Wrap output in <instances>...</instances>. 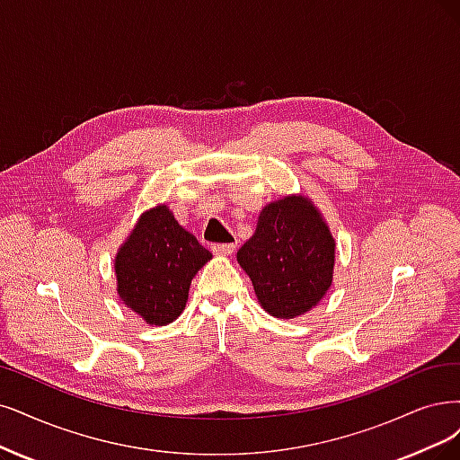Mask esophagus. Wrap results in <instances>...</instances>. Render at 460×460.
<instances>
[{
  "instance_id": "obj_1",
  "label": "esophagus",
  "mask_w": 460,
  "mask_h": 460,
  "mask_svg": "<svg viewBox=\"0 0 460 460\" xmlns=\"http://www.w3.org/2000/svg\"><path fill=\"white\" fill-rule=\"evenodd\" d=\"M234 250H236V244H234V243L214 244V246H212V252L216 253V256H233Z\"/></svg>"
}]
</instances>
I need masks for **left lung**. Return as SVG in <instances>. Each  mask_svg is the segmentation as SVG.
<instances>
[{"label": "left lung", "instance_id": "1", "mask_svg": "<svg viewBox=\"0 0 460 460\" xmlns=\"http://www.w3.org/2000/svg\"><path fill=\"white\" fill-rule=\"evenodd\" d=\"M236 261L270 316L296 318L330 290L335 241L311 199L288 195L261 210L256 233L236 252Z\"/></svg>", "mask_w": 460, "mask_h": 460}]
</instances>
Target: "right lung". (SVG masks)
I'll list each match as a JSON object with an SVG mask.
<instances>
[{
    "mask_svg": "<svg viewBox=\"0 0 460 460\" xmlns=\"http://www.w3.org/2000/svg\"><path fill=\"white\" fill-rule=\"evenodd\" d=\"M212 260L166 204L144 212L115 256L117 294L149 326L174 322L197 270Z\"/></svg>",
    "mask_w": 460,
    "mask_h": 460,
    "instance_id": "obj_1",
    "label": "right lung"
}]
</instances>
